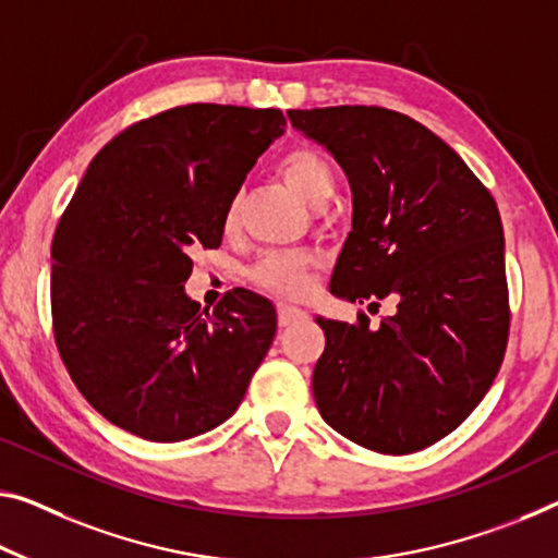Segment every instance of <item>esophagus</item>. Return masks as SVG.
Wrapping results in <instances>:
<instances>
[{
  "instance_id": "34e87169",
  "label": "esophagus",
  "mask_w": 558,
  "mask_h": 558,
  "mask_svg": "<svg viewBox=\"0 0 558 558\" xmlns=\"http://www.w3.org/2000/svg\"><path fill=\"white\" fill-rule=\"evenodd\" d=\"M304 316V312L299 306H291V304H279V324L281 327H289V324L299 322Z\"/></svg>"
}]
</instances>
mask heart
Wrapping results in <instances>:
<instances>
[{"label":"heart","instance_id":"1","mask_svg":"<svg viewBox=\"0 0 558 558\" xmlns=\"http://www.w3.org/2000/svg\"><path fill=\"white\" fill-rule=\"evenodd\" d=\"M279 177L308 207H324L333 194V171L319 151L299 147L287 151L279 161ZM239 225V202L234 199L225 214V229ZM314 259L304 252H269L252 267V281L274 294L302 296L308 287V271Z\"/></svg>","mask_w":558,"mask_h":558}]
</instances>
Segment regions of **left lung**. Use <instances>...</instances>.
<instances>
[{
	"label": "left lung",
	"instance_id": "1",
	"mask_svg": "<svg viewBox=\"0 0 558 558\" xmlns=\"http://www.w3.org/2000/svg\"><path fill=\"white\" fill-rule=\"evenodd\" d=\"M349 177L354 214L331 294L397 314L368 327L316 319L327 337L314 399L331 428L379 453L451 434L492 387L509 341L504 229L492 192L424 124L384 107L289 109Z\"/></svg>",
	"mask_w": 558,
	"mask_h": 558
}]
</instances>
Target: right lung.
Returning <instances> with one entry per match:
<instances>
[{
	"label": "right lung",
	"mask_w": 558,
	"mask_h": 558,
	"mask_svg": "<svg viewBox=\"0 0 558 558\" xmlns=\"http://www.w3.org/2000/svg\"><path fill=\"white\" fill-rule=\"evenodd\" d=\"M279 109L186 105L119 132L84 171L51 239V324L82 397L147 441H184L234 414L277 333L269 299L184 294L192 252L217 250Z\"/></svg>",
	"instance_id": "right-lung-1"
}]
</instances>
